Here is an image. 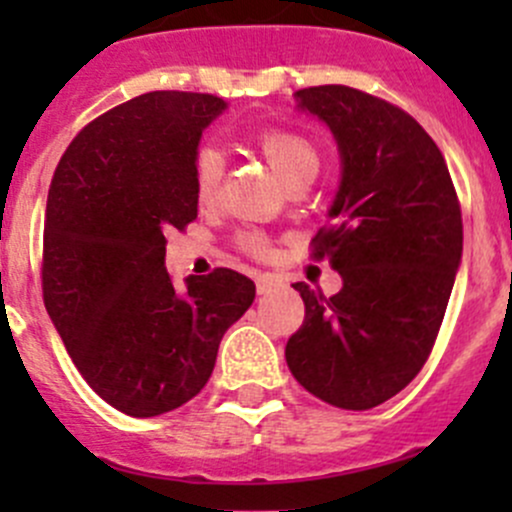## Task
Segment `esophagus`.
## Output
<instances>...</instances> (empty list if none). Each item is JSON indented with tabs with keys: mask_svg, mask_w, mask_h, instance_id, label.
Instances as JSON below:
<instances>
[{
	"mask_svg": "<svg viewBox=\"0 0 512 512\" xmlns=\"http://www.w3.org/2000/svg\"><path fill=\"white\" fill-rule=\"evenodd\" d=\"M255 285H257V292L267 294L280 285V280H277L275 275H270V272H260V275H255Z\"/></svg>",
	"mask_w": 512,
	"mask_h": 512,
	"instance_id": "esophagus-1",
	"label": "esophagus"
}]
</instances>
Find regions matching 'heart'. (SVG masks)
Here are the masks:
<instances>
[{
	"instance_id": "b5f03b06",
	"label": "heart",
	"mask_w": 512,
	"mask_h": 512,
	"mask_svg": "<svg viewBox=\"0 0 512 512\" xmlns=\"http://www.w3.org/2000/svg\"><path fill=\"white\" fill-rule=\"evenodd\" d=\"M257 148L265 153L272 168L282 175L287 185L299 180H312L319 170V148L307 133L294 128L272 126L257 133ZM225 158L215 146L198 148L193 158V193L198 203H213L223 183ZM242 250L255 257H265L270 252V242L260 232H245L240 237Z\"/></svg>"
}]
</instances>
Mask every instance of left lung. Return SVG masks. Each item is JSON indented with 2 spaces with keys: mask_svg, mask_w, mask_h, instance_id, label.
<instances>
[{
  "mask_svg": "<svg viewBox=\"0 0 512 512\" xmlns=\"http://www.w3.org/2000/svg\"><path fill=\"white\" fill-rule=\"evenodd\" d=\"M342 153V183L312 257L342 289L297 282L304 322L285 356L294 379L347 411L384 404L426 364L463 252L461 203L443 153L404 108L349 86L297 91Z\"/></svg>",
  "mask_w": 512,
  "mask_h": 512,
  "instance_id": "8db88e82",
  "label": "left lung"
}]
</instances>
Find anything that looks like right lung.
Returning a JSON list of instances; mask_svg holds the SVG:
<instances>
[{"mask_svg":"<svg viewBox=\"0 0 512 512\" xmlns=\"http://www.w3.org/2000/svg\"><path fill=\"white\" fill-rule=\"evenodd\" d=\"M223 98L151 91L111 108L69 143L44 218L41 289L86 384L148 418L200 394L220 339L255 299L227 267L175 289L165 232L198 218L193 158Z\"/></svg>","mask_w":512,"mask_h":512,"instance_id":"add662e5","label":"right lung"}]
</instances>
